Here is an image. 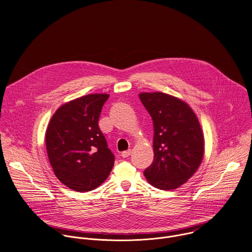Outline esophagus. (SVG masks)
<instances>
[{
    "label": "esophagus",
    "mask_w": 252,
    "mask_h": 252,
    "mask_svg": "<svg viewBox=\"0 0 252 252\" xmlns=\"http://www.w3.org/2000/svg\"><path fill=\"white\" fill-rule=\"evenodd\" d=\"M131 153H132V150H131V149H129V150L123 151V152L121 153V156H122L123 158H126V157H128V156H129Z\"/></svg>",
    "instance_id": "1"
}]
</instances>
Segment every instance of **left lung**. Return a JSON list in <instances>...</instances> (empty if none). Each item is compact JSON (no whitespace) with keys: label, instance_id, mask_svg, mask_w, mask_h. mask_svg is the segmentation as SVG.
<instances>
[{"label":"left lung","instance_id":"8db88e82","mask_svg":"<svg viewBox=\"0 0 252 252\" xmlns=\"http://www.w3.org/2000/svg\"><path fill=\"white\" fill-rule=\"evenodd\" d=\"M154 129L153 163L144 171L147 181L161 190H175L199 169L205 154L200 121L183 100L163 92H142Z\"/></svg>","mask_w":252,"mask_h":252}]
</instances>
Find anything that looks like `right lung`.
<instances>
[{
    "label": "right lung",
    "instance_id": "right-lung-1",
    "mask_svg": "<svg viewBox=\"0 0 252 252\" xmlns=\"http://www.w3.org/2000/svg\"><path fill=\"white\" fill-rule=\"evenodd\" d=\"M108 94H88L65 103L52 115L45 146L55 176L78 192L100 186L109 175L114 156L98 121Z\"/></svg>",
    "mask_w": 252,
    "mask_h": 252
}]
</instances>
